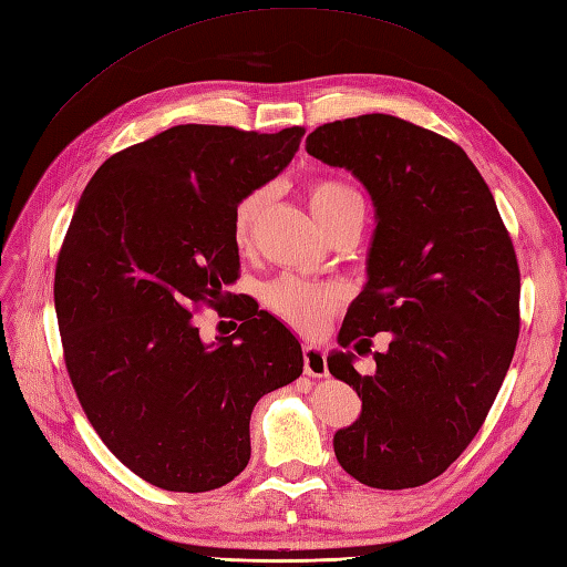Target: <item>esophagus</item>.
<instances>
[{"mask_svg": "<svg viewBox=\"0 0 567 567\" xmlns=\"http://www.w3.org/2000/svg\"><path fill=\"white\" fill-rule=\"evenodd\" d=\"M303 373L311 375V379H323V375H328L326 352L321 347L303 344Z\"/></svg>", "mask_w": 567, "mask_h": 567, "instance_id": "34e87169", "label": "esophagus"}]
</instances>
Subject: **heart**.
<instances>
[{"mask_svg": "<svg viewBox=\"0 0 567 567\" xmlns=\"http://www.w3.org/2000/svg\"><path fill=\"white\" fill-rule=\"evenodd\" d=\"M307 196L316 220L321 223L326 231L342 223L347 215L364 210V203H361V196L354 188L332 177L313 179L307 186ZM268 203L270 188H256V192L246 194L237 203L235 213H231V239H235L237 249H246L251 244L254 229L260 215L266 213ZM340 299L342 292L336 285L311 282L297 278V275H282V278L272 280L264 289L266 307L301 332H313L321 328L326 318L338 309Z\"/></svg>", "mask_w": 567, "mask_h": 567, "instance_id": "obj_1", "label": "heart"}]
</instances>
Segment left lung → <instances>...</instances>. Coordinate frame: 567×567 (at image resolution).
Returning <instances> with one entry per match:
<instances>
[{"label": "left lung", "instance_id": "8db88e82", "mask_svg": "<svg viewBox=\"0 0 567 567\" xmlns=\"http://www.w3.org/2000/svg\"><path fill=\"white\" fill-rule=\"evenodd\" d=\"M307 153L367 186L375 229L369 282L328 357L357 390L361 414L332 439L347 474L373 488H414L441 476L496 400L519 336L513 239L482 174L457 143L390 114L330 122ZM375 331L391 344L361 377L349 347Z\"/></svg>", "mask_w": 567, "mask_h": 567}]
</instances>
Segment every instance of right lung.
I'll list each match as a JSON object with an SVG mask.
<instances>
[{"mask_svg": "<svg viewBox=\"0 0 567 567\" xmlns=\"http://www.w3.org/2000/svg\"><path fill=\"white\" fill-rule=\"evenodd\" d=\"M301 136L172 126L105 159L71 217L54 272L69 379L112 455L157 488L229 484L251 457L256 402L301 375L299 340L266 311L235 303L245 323L213 346L193 323L200 302L237 297L231 213Z\"/></svg>", "mask_w": 567, "mask_h": 567, "instance_id": "add662e5", "label": "right lung"}]
</instances>
